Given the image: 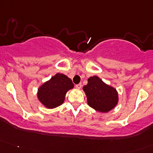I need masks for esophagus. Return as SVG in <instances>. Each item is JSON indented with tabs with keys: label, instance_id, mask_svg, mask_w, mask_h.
<instances>
[{
	"label": "esophagus",
	"instance_id": "1",
	"mask_svg": "<svg viewBox=\"0 0 153 153\" xmlns=\"http://www.w3.org/2000/svg\"><path fill=\"white\" fill-rule=\"evenodd\" d=\"M82 87V84L81 83H78V84H77V85H75V88H78V89H80V88H81Z\"/></svg>",
	"mask_w": 153,
	"mask_h": 153
}]
</instances>
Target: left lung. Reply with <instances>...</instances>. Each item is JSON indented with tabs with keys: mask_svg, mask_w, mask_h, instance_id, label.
I'll list each match as a JSON object with an SVG mask.
<instances>
[{
	"mask_svg": "<svg viewBox=\"0 0 153 153\" xmlns=\"http://www.w3.org/2000/svg\"><path fill=\"white\" fill-rule=\"evenodd\" d=\"M83 89L86 95L88 105L97 111H110L118 102L116 89L104 83L97 76L90 77Z\"/></svg>",
	"mask_w": 153,
	"mask_h": 153,
	"instance_id": "left-lung-1",
	"label": "left lung"
}]
</instances>
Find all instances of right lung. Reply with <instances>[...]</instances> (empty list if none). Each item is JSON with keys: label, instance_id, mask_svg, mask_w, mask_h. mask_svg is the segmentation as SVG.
Instances as JSON below:
<instances>
[{"label": "right lung", "instance_id": "obj_1", "mask_svg": "<svg viewBox=\"0 0 153 153\" xmlns=\"http://www.w3.org/2000/svg\"><path fill=\"white\" fill-rule=\"evenodd\" d=\"M73 87L70 78L64 74L56 73L38 88V99L47 108H55L63 103L66 93Z\"/></svg>", "mask_w": 153, "mask_h": 153}]
</instances>
